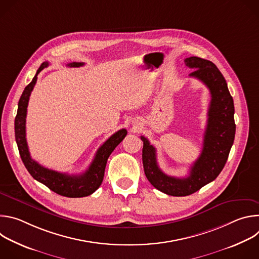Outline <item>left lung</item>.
<instances>
[{
  "label": "left lung",
  "instance_id": "1",
  "mask_svg": "<svg viewBox=\"0 0 259 259\" xmlns=\"http://www.w3.org/2000/svg\"><path fill=\"white\" fill-rule=\"evenodd\" d=\"M184 63L195 69L190 77L204 83L211 94L202 153L191 167L190 175L178 178L165 174L158 165L155 146L140 136L146 178L157 190L174 197L192 195L219 175L229 158L236 133L234 100L223 73L213 62L197 56L186 58Z\"/></svg>",
  "mask_w": 259,
  "mask_h": 259
}]
</instances>
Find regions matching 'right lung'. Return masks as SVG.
I'll list each match as a JSON object with an SVG mask.
<instances>
[{
    "label": "right lung",
    "mask_w": 259,
    "mask_h": 259,
    "mask_svg": "<svg viewBox=\"0 0 259 259\" xmlns=\"http://www.w3.org/2000/svg\"><path fill=\"white\" fill-rule=\"evenodd\" d=\"M49 63L43 62L39 69L36 70L35 76L31 82L24 88L21 97L18 102L17 115L15 117V139L18 146V151L21 160L29 172V174L39 182L45 184L54 193L67 197V198H82L93 194L99 187L103 180L104 170L109 155L114 152L117 145L127 135L126 129H121L110 136L97 150L95 158L93 159L89 168L80 175H69L66 173H60L48 168L41 166L38 162L31 159L25 137V119L27 112V104L30 93L35 85L36 77L39 72L47 67ZM84 62H71L67 66L80 67L83 66Z\"/></svg>",
    "instance_id": "1"
}]
</instances>
